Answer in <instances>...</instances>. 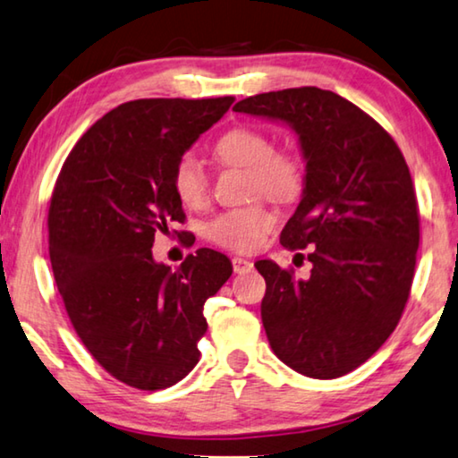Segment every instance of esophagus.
Segmentation results:
<instances>
[{"mask_svg": "<svg viewBox=\"0 0 458 458\" xmlns=\"http://www.w3.org/2000/svg\"><path fill=\"white\" fill-rule=\"evenodd\" d=\"M232 268H234V273H246L252 268V260L242 259V257H234L232 259Z\"/></svg>", "mask_w": 458, "mask_h": 458, "instance_id": "1", "label": "esophagus"}]
</instances>
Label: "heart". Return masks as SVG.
Segmentation results:
<instances>
[{"label": "heart", "instance_id": "1", "mask_svg": "<svg viewBox=\"0 0 458 458\" xmlns=\"http://www.w3.org/2000/svg\"><path fill=\"white\" fill-rule=\"evenodd\" d=\"M214 155L220 165L246 169V191L249 195L289 203L297 199L303 190V165L292 150H275L273 140L263 130L236 126L217 138ZM173 190L187 208H201L208 201L209 183L201 163L191 152H185L173 169ZM275 216L263 203L230 209L209 224L208 234L224 249L250 252L273 228Z\"/></svg>", "mask_w": 458, "mask_h": 458}]
</instances>
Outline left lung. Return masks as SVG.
<instances>
[{"label":"left lung","instance_id":"obj_1","mask_svg":"<svg viewBox=\"0 0 458 458\" xmlns=\"http://www.w3.org/2000/svg\"><path fill=\"white\" fill-rule=\"evenodd\" d=\"M234 112L279 120L300 136L306 179L281 232L289 250L310 246L311 273L259 260L260 318L273 352L314 379L351 373L395 330L410 297L420 216L402 150L371 115L318 87L246 98Z\"/></svg>","mask_w":458,"mask_h":458}]
</instances>
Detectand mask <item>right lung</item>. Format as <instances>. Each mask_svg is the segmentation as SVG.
<instances>
[{
	"mask_svg": "<svg viewBox=\"0 0 458 458\" xmlns=\"http://www.w3.org/2000/svg\"><path fill=\"white\" fill-rule=\"evenodd\" d=\"M234 98L136 99L107 112L69 152L48 208V252L64 310L115 379L157 391L199 360L203 303L230 279L199 249L177 271L152 259L157 232L183 224L173 169Z\"/></svg>",
	"mask_w": 458,
	"mask_h": 458,
	"instance_id": "right-lung-1",
	"label": "right lung"
}]
</instances>
